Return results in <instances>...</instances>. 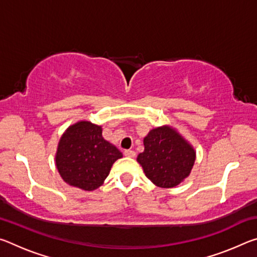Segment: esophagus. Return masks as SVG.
<instances>
[{
    "label": "esophagus",
    "mask_w": 257,
    "mask_h": 257,
    "mask_svg": "<svg viewBox=\"0 0 257 257\" xmlns=\"http://www.w3.org/2000/svg\"><path fill=\"white\" fill-rule=\"evenodd\" d=\"M124 156H127V158H135L136 156V153H135V151H132V150H125L123 152Z\"/></svg>",
    "instance_id": "1"
}]
</instances>
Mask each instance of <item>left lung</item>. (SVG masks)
Listing matches in <instances>:
<instances>
[{
    "instance_id": "left-lung-1",
    "label": "left lung",
    "mask_w": 257,
    "mask_h": 257,
    "mask_svg": "<svg viewBox=\"0 0 257 257\" xmlns=\"http://www.w3.org/2000/svg\"><path fill=\"white\" fill-rule=\"evenodd\" d=\"M145 150L137 161L146 177L162 188H172L189 176L195 151L175 129L160 127L144 138Z\"/></svg>"
}]
</instances>
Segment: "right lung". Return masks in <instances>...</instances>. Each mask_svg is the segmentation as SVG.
<instances>
[{"instance_id":"add662e5","label":"right lung","mask_w":257,"mask_h":257,"mask_svg":"<svg viewBox=\"0 0 257 257\" xmlns=\"http://www.w3.org/2000/svg\"><path fill=\"white\" fill-rule=\"evenodd\" d=\"M120 158L122 153L102 137L99 125L80 121L61 137L55 162L67 184L89 191L103 184L112 164Z\"/></svg>"}]
</instances>
